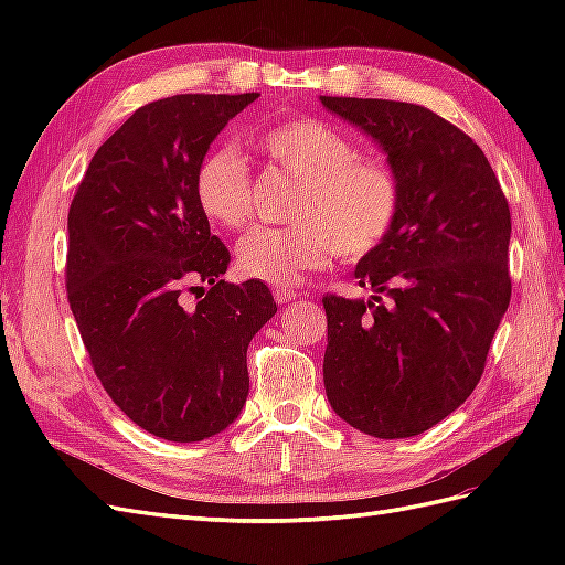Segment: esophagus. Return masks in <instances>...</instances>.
Returning <instances> with one entry per match:
<instances>
[{
  "mask_svg": "<svg viewBox=\"0 0 565 565\" xmlns=\"http://www.w3.org/2000/svg\"><path fill=\"white\" fill-rule=\"evenodd\" d=\"M274 298L279 303H289V301H296L298 294L294 289H289V286H276L274 289Z\"/></svg>",
  "mask_w": 565,
  "mask_h": 565,
  "instance_id": "esophagus-1",
  "label": "esophagus"
}]
</instances>
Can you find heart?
<instances>
[{
    "mask_svg": "<svg viewBox=\"0 0 565 565\" xmlns=\"http://www.w3.org/2000/svg\"><path fill=\"white\" fill-rule=\"evenodd\" d=\"M264 158L301 179L296 223L255 227L237 243V267L249 279L294 286L332 259L362 257L388 237L401 206L398 179L381 160L356 158L340 130L318 118H291L252 136ZM196 201L209 221L243 227L252 215V182L235 148H215L199 162Z\"/></svg>",
    "mask_w": 565,
    "mask_h": 565,
    "instance_id": "1",
    "label": "heart"
}]
</instances>
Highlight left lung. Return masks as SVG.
<instances>
[{"mask_svg": "<svg viewBox=\"0 0 565 565\" xmlns=\"http://www.w3.org/2000/svg\"><path fill=\"white\" fill-rule=\"evenodd\" d=\"M320 104L376 142L401 189L388 237L354 269L374 296L322 298L328 401L364 435H423L473 393L508 310V201L483 150L425 106Z\"/></svg>", "mask_w": 565, "mask_h": 565, "instance_id": "8db88e82", "label": "left lung"}]
</instances>
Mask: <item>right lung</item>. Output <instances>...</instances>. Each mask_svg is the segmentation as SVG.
I'll list each match as a JSON object with an SVG mask.
<instances>
[{
	"label": "right lung",
	"instance_id": "add662e5",
	"mask_svg": "<svg viewBox=\"0 0 565 565\" xmlns=\"http://www.w3.org/2000/svg\"><path fill=\"white\" fill-rule=\"evenodd\" d=\"M257 97L177 94L140 106L94 152L70 203L67 301L94 374L167 441L235 423L249 393L247 347L276 313L267 284L223 279L231 255L194 191L211 142Z\"/></svg>",
	"mask_w": 565,
	"mask_h": 565
}]
</instances>
